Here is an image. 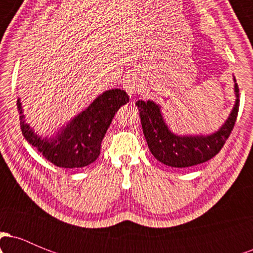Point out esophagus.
<instances>
[{"instance_id":"34e87169","label":"esophagus","mask_w":253,"mask_h":253,"mask_svg":"<svg viewBox=\"0 0 253 253\" xmlns=\"http://www.w3.org/2000/svg\"><path fill=\"white\" fill-rule=\"evenodd\" d=\"M124 88L129 96H132V95H134L136 92L140 91V85H139L138 81H136V77L134 75L130 74V75H127V77H125Z\"/></svg>"}]
</instances>
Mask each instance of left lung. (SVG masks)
Returning <instances> with one entry per match:
<instances>
[{"instance_id":"1","label":"left lung","mask_w":253,"mask_h":253,"mask_svg":"<svg viewBox=\"0 0 253 253\" xmlns=\"http://www.w3.org/2000/svg\"><path fill=\"white\" fill-rule=\"evenodd\" d=\"M233 81V108L219 129L211 134H177L165 121L161 104L152 100L135 102L147 146L157 161L171 168H189L205 163L219 153L233 129L239 110V89L234 76Z\"/></svg>"}]
</instances>
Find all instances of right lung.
I'll return each instance as SVG.
<instances>
[{
  "label": "right lung",
  "instance_id": "right-lung-1",
  "mask_svg": "<svg viewBox=\"0 0 253 253\" xmlns=\"http://www.w3.org/2000/svg\"><path fill=\"white\" fill-rule=\"evenodd\" d=\"M129 101L123 89L103 91L86 107L59 127L52 135H40L26 121L22 103L17 98L20 125L26 140L59 168L74 169L94 163L101 152V143L115 113Z\"/></svg>",
  "mask_w": 253,
  "mask_h": 253
}]
</instances>
